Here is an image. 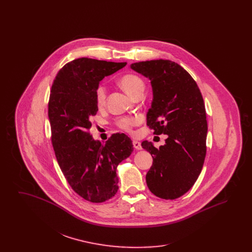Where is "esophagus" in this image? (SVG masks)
Masks as SVG:
<instances>
[{
	"mask_svg": "<svg viewBox=\"0 0 252 252\" xmlns=\"http://www.w3.org/2000/svg\"><path fill=\"white\" fill-rule=\"evenodd\" d=\"M132 144H133V147H134L135 149H137V150H141V149H142V144H141L140 142H138V141H133Z\"/></svg>",
	"mask_w": 252,
	"mask_h": 252,
	"instance_id": "1",
	"label": "esophagus"
}]
</instances>
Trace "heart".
<instances>
[{"label": "heart", "mask_w": 252, "mask_h": 252, "mask_svg": "<svg viewBox=\"0 0 252 252\" xmlns=\"http://www.w3.org/2000/svg\"><path fill=\"white\" fill-rule=\"evenodd\" d=\"M121 87L130 95L137 97L143 94L144 90V80L135 73H126L123 75L119 80ZM107 100V89L103 84L98 85L95 90V101L98 107H103ZM141 119L137 116L122 117L115 121V125L123 130L132 132L133 127L138 126Z\"/></svg>", "instance_id": "heart-1"}]
</instances>
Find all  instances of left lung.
<instances>
[{
    "label": "left lung",
    "instance_id": "left-lung-1",
    "mask_svg": "<svg viewBox=\"0 0 252 252\" xmlns=\"http://www.w3.org/2000/svg\"><path fill=\"white\" fill-rule=\"evenodd\" d=\"M131 68L151 80L147 126L156 135H167L158 149L142 143L153 156L146 184L158 197L176 199L192 188L203 167L208 131L203 97L190 73L171 60L136 62Z\"/></svg>",
    "mask_w": 252,
    "mask_h": 252
}]
</instances>
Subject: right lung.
<instances>
[{
    "mask_svg": "<svg viewBox=\"0 0 252 252\" xmlns=\"http://www.w3.org/2000/svg\"><path fill=\"white\" fill-rule=\"evenodd\" d=\"M126 62L81 58L65 64L50 92L48 116L51 141L60 169L72 190L86 200L101 203L118 190L116 168L131 154V140L112 134L105 144L90 133L98 107L95 90L105 77Z\"/></svg>",
    "mask_w": 252,
    "mask_h": 252,
    "instance_id": "1",
    "label": "right lung"
}]
</instances>
